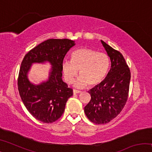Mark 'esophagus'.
I'll return each instance as SVG.
<instances>
[{"label":"esophagus","instance_id":"obj_1","mask_svg":"<svg viewBox=\"0 0 152 152\" xmlns=\"http://www.w3.org/2000/svg\"><path fill=\"white\" fill-rule=\"evenodd\" d=\"M80 92H81L80 91H78V90H76V89H74V90H73V94H74L80 93Z\"/></svg>","mask_w":152,"mask_h":152}]
</instances>
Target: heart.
Returning <instances> with one entry per match:
<instances>
[{
    "label": "heart",
    "mask_w": 152,
    "mask_h": 152,
    "mask_svg": "<svg viewBox=\"0 0 152 152\" xmlns=\"http://www.w3.org/2000/svg\"><path fill=\"white\" fill-rule=\"evenodd\" d=\"M109 65L110 60L106 53L90 48H80L72 53L71 61H63L64 80L71 84L80 70V76L74 83L76 87L83 88L88 84L96 86L104 79Z\"/></svg>",
    "instance_id": "heart-1"
}]
</instances>
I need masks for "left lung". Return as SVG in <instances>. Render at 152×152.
<instances>
[{"mask_svg":"<svg viewBox=\"0 0 152 152\" xmlns=\"http://www.w3.org/2000/svg\"><path fill=\"white\" fill-rule=\"evenodd\" d=\"M101 43L110 60L106 78L88 92L91 99L84 107V113L91 122L105 124L121 112L127 102L131 72L125 58L119 51L103 41Z\"/></svg>","mask_w":152,"mask_h":152,"instance_id":"1","label":"left lung"}]
</instances>
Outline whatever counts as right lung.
<instances>
[{
	"label": "right lung",
	"mask_w": 152,
	"mask_h": 152,
	"mask_svg": "<svg viewBox=\"0 0 152 152\" xmlns=\"http://www.w3.org/2000/svg\"><path fill=\"white\" fill-rule=\"evenodd\" d=\"M75 45L68 39H50L36 46L23 60L18 77L20 96L31 115L41 122L51 123L60 119L73 90L64 82L62 64L70 49ZM48 61L53 66L49 79L39 86L31 83L27 73L33 63Z\"/></svg>",
	"instance_id": "right-lung-1"
}]
</instances>
